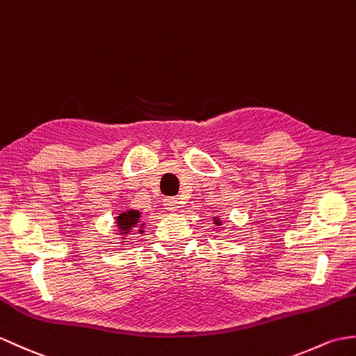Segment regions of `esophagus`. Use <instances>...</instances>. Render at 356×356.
Here are the masks:
<instances>
[{
  "mask_svg": "<svg viewBox=\"0 0 356 356\" xmlns=\"http://www.w3.org/2000/svg\"><path fill=\"white\" fill-rule=\"evenodd\" d=\"M165 208H167L170 212H175V211H177L179 209V198H176V197H168V198H165Z\"/></svg>",
  "mask_w": 356,
  "mask_h": 356,
  "instance_id": "esophagus-1",
  "label": "esophagus"
}]
</instances>
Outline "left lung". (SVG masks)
I'll use <instances>...</instances> for the list:
<instances>
[{
    "mask_svg": "<svg viewBox=\"0 0 356 356\" xmlns=\"http://www.w3.org/2000/svg\"><path fill=\"white\" fill-rule=\"evenodd\" d=\"M220 222H221V221H220V220H217V218H216V225H220Z\"/></svg>",
    "mask_w": 356,
    "mask_h": 356,
    "instance_id": "left-lung-1",
    "label": "left lung"
}]
</instances>
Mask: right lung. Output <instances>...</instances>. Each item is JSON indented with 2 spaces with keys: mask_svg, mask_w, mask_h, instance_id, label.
<instances>
[{
  "mask_svg": "<svg viewBox=\"0 0 356 356\" xmlns=\"http://www.w3.org/2000/svg\"><path fill=\"white\" fill-rule=\"evenodd\" d=\"M140 218V212L136 209H127V211H122L120 216L117 217V226L120 229L121 234H127L130 232L131 229L138 226ZM143 227V226H140ZM143 232V230H139V234Z\"/></svg>",
  "mask_w": 356,
  "mask_h": 356,
  "instance_id": "1",
  "label": "right lung"
}]
</instances>
